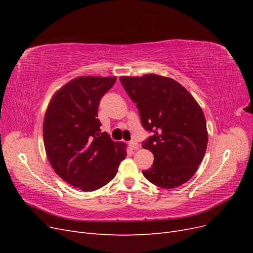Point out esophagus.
Instances as JSON below:
<instances>
[{
    "mask_svg": "<svg viewBox=\"0 0 253 253\" xmlns=\"http://www.w3.org/2000/svg\"><path fill=\"white\" fill-rule=\"evenodd\" d=\"M128 147L131 148L132 150H138L139 149V144H138V142L135 141V140H131V141L128 142Z\"/></svg>",
    "mask_w": 253,
    "mask_h": 253,
    "instance_id": "34e87169",
    "label": "esophagus"
}]
</instances>
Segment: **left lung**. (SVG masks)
Here are the masks:
<instances>
[{
  "label": "left lung",
  "instance_id": "obj_1",
  "mask_svg": "<svg viewBox=\"0 0 253 253\" xmlns=\"http://www.w3.org/2000/svg\"><path fill=\"white\" fill-rule=\"evenodd\" d=\"M119 79L136 103L142 126L153 133L142 143L154 155L152 168L142 171L143 176L164 189L181 186L197 171L208 144L200 104L172 78L149 74Z\"/></svg>",
  "mask_w": 253,
  "mask_h": 253
}]
</instances>
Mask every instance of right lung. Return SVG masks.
Wrapping results in <instances>:
<instances>
[{"mask_svg":"<svg viewBox=\"0 0 253 253\" xmlns=\"http://www.w3.org/2000/svg\"><path fill=\"white\" fill-rule=\"evenodd\" d=\"M116 77L82 76L58 89L47 106L43 140L47 158L61 178L82 191L105 186L126 156V145L101 133L98 105Z\"/></svg>","mask_w":253,"mask_h":253,"instance_id":"obj_1","label":"right lung"}]
</instances>
